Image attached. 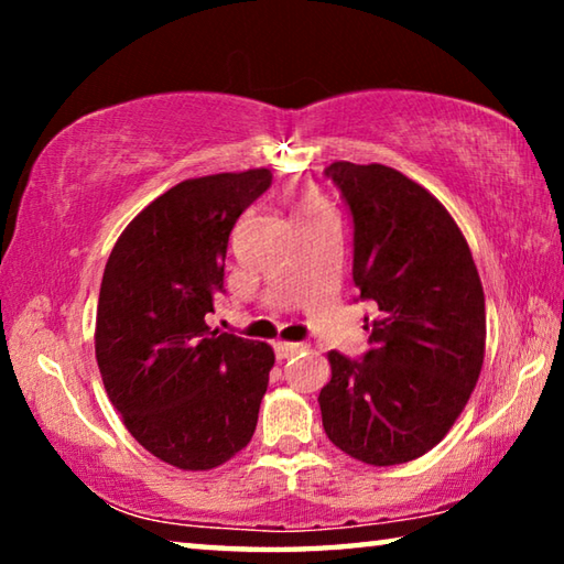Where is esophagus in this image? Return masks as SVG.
<instances>
[{"mask_svg":"<svg viewBox=\"0 0 564 564\" xmlns=\"http://www.w3.org/2000/svg\"><path fill=\"white\" fill-rule=\"evenodd\" d=\"M273 350H275V356H279V358L283 360V358L295 356V352H301V350H303V343H285V340H279V343H273Z\"/></svg>","mask_w":564,"mask_h":564,"instance_id":"esophagus-1","label":"esophagus"}]
</instances>
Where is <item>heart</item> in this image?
Listing matches in <instances>:
<instances>
[{"label":"heart","mask_w":564,"mask_h":564,"mask_svg":"<svg viewBox=\"0 0 564 564\" xmlns=\"http://www.w3.org/2000/svg\"><path fill=\"white\" fill-rule=\"evenodd\" d=\"M323 202L318 196H313V194H303L301 196V202H299V214H303V212H311V208H316V206H321Z\"/></svg>","instance_id":"heart-1"}]
</instances>
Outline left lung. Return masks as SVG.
Returning <instances> with one entry per match:
<instances>
[{
    "instance_id": "8db88e82",
    "label": "left lung",
    "mask_w": 564,
    "mask_h": 564,
    "mask_svg": "<svg viewBox=\"0 0 564 564\" xmlns=\"http://www.w3.org/2000/svg\"><path fill=\"white\" fill-rule=\"evenodd\" d=\"M352 214V281L380 316L362 360L328 352L318 403L328 441L376 467L443 441L485 358V293L470 246L431 191L383 164L326 169Z\"/></svg>"
}]
</instances>
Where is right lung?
I'll list each match as a JSON object with an SVG mask.
<instances>
[{
    "instance_id": "1",
    "label": "right lung",
    "mask_w": 564,
    "mask_h": 564,
    "mask_svg": "<svg viewBox=\"0 0 564 564\" xmlns=\"http://www.w3.org/2000/svg\"><path fill=\"white\" fill-rule=\"evenodd\" d=\"M269 169L186 178L133 216L104 269L99 373L141 447L178 470H214L251 443L269 343L206 326L231 228L271 186Z\"/></svg>"
}]
</instances>
